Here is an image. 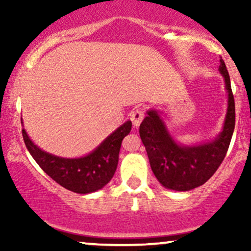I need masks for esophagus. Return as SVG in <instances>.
Wrapping results in <instances>:
<instances>
[{
	"label": "esophagus",
	"mask_w": 251,
	"mask_h": 251,
	"mask_svg": "<svg viewBox=\"0 0 251 251\" xmlns=\"http://www.w3.org/2000/svg\"><path fill=\"white\" fill-rule=\"evenodd\" d=\"M144 117H145L144 109L137 108V109H134L133 112H132L131 116H129V119H131V122H132V124H133L134 127H138V126L140 125V123L143 122Z\"/></svg>",
	"instance_id": "34e87169"
}]
</instances>
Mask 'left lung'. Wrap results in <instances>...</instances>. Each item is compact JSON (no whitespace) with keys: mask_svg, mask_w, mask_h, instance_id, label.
<instances>
[{"mask_svg":"<svg viewBox=\"0 0 251 251\" xmlns=\"http://www.w3.org/2000/svg\"><path fill=\"white\" fill-rule=\"evenodd\" d=\"M220 63L227 92V111L223 129L215 140L195 146L179 145L154 109L148 111V116L140 124L139 134L150 165L164 188L175 191L198 188L212 177L226 157L235 129V100L229 73L222 57Z\"/></svg>","mask_w":251,"mask_h":251,"instance_id":"obj_1","label":"left lung"}]
</instances>
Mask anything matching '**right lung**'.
Here are the masks:
<instances>
[{
  "label": "right lung",
  "instance_id": "1",
  "mask_svg": "<svg viewBox=\"0 0 251 251\" xmlns=\"http://www.w3.org/2000/svg\"><path fill=\"white\" fill-rule=\"evenodd\" d=\"M131 128L132 123L128 120L93 152L81 158H62L47 153L31 142L25 128L22 135L31 157L51 179L70 191L85 195L102 189L112 179L118 166L122 142Z\"/></svg>",
  "mask_w": 251,
  "mask_h": 251
}]
</instances>
